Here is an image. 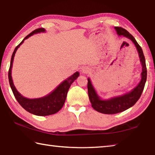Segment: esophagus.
<instances>
[{
  "label": "esophagus",
  "instance_id": "1",
  "mask_svg": "<svg viewBox=\"0 0 155 155\" xmlns=\"http://www.w3.org/2000/svg\"><path fill=\"white\" fill-rule=\"evenodd\" d=\"M81 71H82V72H83V73H87V72H89V70H88L86 68H82Z\"/></svg>",
  "mask_w": 155,
  "mask_h": 155
}]
</instances>
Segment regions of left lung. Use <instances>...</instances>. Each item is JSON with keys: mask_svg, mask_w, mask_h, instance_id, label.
Instances as JSON below:
<instances>
[{"mask_svg": "<svg viewBox=\"0 0 155 155\" xmlns=\"http://www.w3.org/2000/svg\"><path fill=\"white\" fill-rule=\"evenodd\" d=\"M115 29H116L118 35H122L124 37L130 39L136 46L142 65L141 80L138 85L130 91L122 95L114 97L108 99H103L97 93L90 78H88V94H89V100L92 107L95 110L105 114L120 113V112H122L132 107L140 99L142 93L143 91L147 77L146 62H145V58L141 47L136 41L135 38L125 29L122 27H116Z\"/></svg>", "mask_w": 155, "mask_h": 155, "instance_id": "obj_1", "label": "left lung"}]
</instances>
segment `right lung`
<instances>
[{
  "instance_id": "1",
  "label": "right lung",
  "mask_w": 155,
  "mask_h": 155,
  "mask_svg": "<svg viewBox=\"0 0 155 155\" xmlns=\"http://www.w3.org/2000/svg\"><path fill=\"white\" fill-rule=\"evenodd\" d=\"M41 32H45V29L44 28H39L34 30L31 33H29L28 35H27L23 39L22 41L15 48L11 56L10 67H9L8 71V81L12 91H13L15 97L16 98L17 101L21 105V107L25 109L27 111H28L32 114H34L35 116H46L56 114L58 111H59L61 110L66 101L69 88L71 87L72 83L79 76V72H76L75 73L71 75V77H69L63 82H62L50 93L48 94L47 95L42 97L40 98H27L23 97L18 91L14 85L13 78H12L11 76L12 67H13V63L15 53H16L18 48L20 47V45L23 43L25 39L31 37L33 34H36V33H39Z\"/></svg>"
}]
</instances>
